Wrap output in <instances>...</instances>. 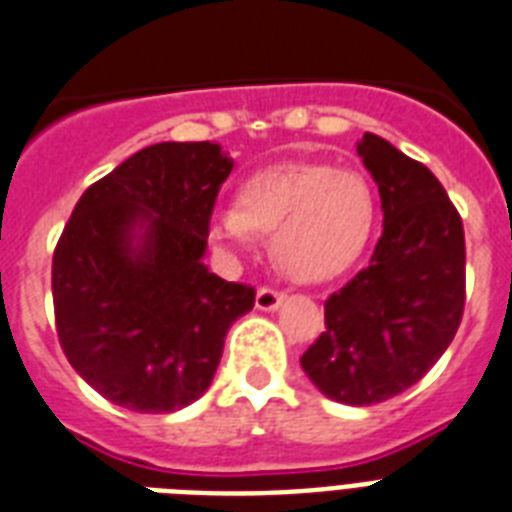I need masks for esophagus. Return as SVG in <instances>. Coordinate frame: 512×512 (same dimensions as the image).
I'll return each instance as SVG.
<instances>
[{
    "label": "esophagus",
    "mask_w": 512,
    "mask_h": 512,
    "mask_svg": "<svg viewBox=\"0 0 512 512\" xmlns=\"http://www.w3.org/2000/svg\"><path fill=\"white\" fill-rule=\"evenodd\" d=\"M281 303H284V292H279V289H271V287L257 289L255 305L260 308V311H276Z\"/></svg>",
    "instance_id": "obj_1"
}]
</instances>
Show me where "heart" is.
Instances as JSON below:
<instances>
[{
	"label": "heart",
	"instance_id": "heart-1",
	"mask_svg": "<svg viewBox=\"0 0 512 512\" xmlns=\"http://www.w3.org/2000/svg\"><path fill=\"white\" fill-rule=\"evenodd\" d=\"M372 220V188L358 172L281 164L249 177L239 207L212 212L209 239L236 252L252 247L257 233H273L271 252L281 271L297 281H324L356 260Z\"/></svg>",
	"mask_w": 512,
	"mask_h": 512
}]
</instances>
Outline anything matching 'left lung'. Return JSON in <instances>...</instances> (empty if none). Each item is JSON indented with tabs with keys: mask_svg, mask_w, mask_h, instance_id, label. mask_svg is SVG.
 Instances as JSON below:
<instances>
[{
	"mask_svg": "<svg viewBox=\"0 0 512 512\" xmlns=\"http://www.w3.org/2000/svg\"><path fill=\"white\" fill-rule=\"evenodd\" d=\"M356 148L380 188V241L369 265L327 297V332L300 364L327 398L369 406L422 380L457 335L465 308V231L425 164L372 132Z\"/></svg>",
	"mask_w": 512,
	"mask_h": 512,
	"instance_id": "8db88e82",
	"label": "left lung"
}]
</instances>
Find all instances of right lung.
Wrapping results in <instances>:
<instances>
[{
    "mask_svg": "<svg viewBox=\"0 0 512 512\" xmlns=\"http://www.w3.org/2000/svg\"><path fill=\"white\" fill-rule=\"evenodd\" d=\"M233 162L217 143H156L76 201L52 255L68 364L132 412L183 409L209 388L228 329L255 289L201 263Z\"/></svg>",
    "mask_w": 512,
    "mask_h": 512,
    "instance_id": "right-lung-1",
    "label": "right lung"
}]
</instances>
